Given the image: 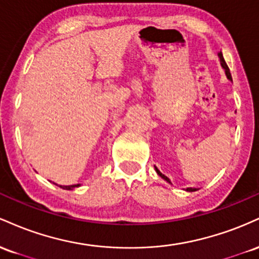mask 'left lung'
<instances>
[{
    "instance_id": "obj_1",
    "label": "left lung",
    "mask_w": 259,
    "mask_h": 259,
    "mask_svg": "<svg viewBox=\"0 0 259 259\" xmlns=\"http://www.w3.org/2000/svg\"><path fill=\"white\" fill-rule=\"evenodd\" d=\"M218 57H219V59H221V64H222V67L224 68L225 69V74H227V78L229 79V80H231V81H233V79H231V74H230V70H229V67L227 65V63H225V61H224V57H223V53L222 52H219L218 53ZM154 169H156V171H157V174L159 175L160 178H162V179H164L165 181H168L169 184H171L170 183V180L168 179L167 177H165L164 174H162L160 173V171L158 170V169H157V167H154ZM198 189H194V187H187L186 189V191H190V192H192V191H197Z\"/></svg>"
}]
</instances>
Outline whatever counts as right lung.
<instances>
[{
	"instance_id": "right-lung-1",
	"label": "right lung",
	"mask_w": 259,
	"mask_h": 259,
	"mask_svg": "<svg viewBox=\"0 0 259 259\" xmlns=\"http://www.w3.org/2000/svg\"><path fill=\"white\" fill-rule=\"evenodd\" d=\"M78 186H80V184H76V185H68V186L59 185V187H62V189H64V190H73L74 187H78Z\"/></svg>"
}]
</instances>
